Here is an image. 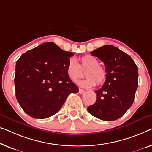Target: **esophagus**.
Wrapping results in <instances>:
<instances>
[{"instance_id": "obj_1", "label": "esophagus", "mask_w": 152, "mask_h": 152, "mask_svg": "<svg viewBox=\"0 0 152 152\" xmlns=\"http://www.w3.org/2000/svg\"><path fill=\"white\" fill-rule=\"evenodd\" d=\"M78 92H79V94H84V93H85V90H84V89H79V90H78Z\"/></svg>"}]
</instances>
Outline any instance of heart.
I'll return each mask as SVG.
<instances>
[{"label": "heart", "instance_id": "1", "mask_svg": "<svg viewBox=\"0 0 152 152\" xmlns=\"http://www.w3.org/2000/svg\"><path fill=\"white\" fill-rule=\"evenodd\" d=\"M80 63L78 64L74 58H69L66 67V74L68 78L76 83L83 76V71H85L87 78L79 82L83 87L89 88L100 85L104 82L106 78V69L99 65L96 58L91 55H85L80 58Z\"/></svg>", "mask_w": 152, "mask_h": 152}]
</instances>
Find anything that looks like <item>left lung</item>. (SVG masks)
Returning a JSON list of instances; mask_svg holds the SVG:
<instances>
[{"instance_id":"1","label":"left lung","mask_w":152,"mask_h":152,"mask_svg":"<svg viewBox=\"0 0 152 152\" xmlns=\"http://www.w3.org/2000/svg\"><path fill=\"white\" fill-rule=\"evenodd\" d=\"M104 63L106 80L95 91L97 99L87 108L93 116L104 121H114L123 116L132 106L138 87V67L128 54L112 45L91 52Z\"/></svg>"}]
</instances>
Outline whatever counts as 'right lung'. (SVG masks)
I'll return each instance as SVG.
<instances>
[{
    "label": "right lung",
    "mask_w": 152,
    "mask_h": 152,
    "mask_svg": "<svg viewBox=\"0 0 152 152\" xmlns=\"http://www.w3.org/2000/svg\"><path fill=\"white\" fill-rule=\"evenodd\" d=\"M74 53L46 42L22 54L15 65V96L29 116L45 119L57 113L78 88L66 74Z\"/></svg>",
    "instance_id": "obj_1"
}]
</instances>
